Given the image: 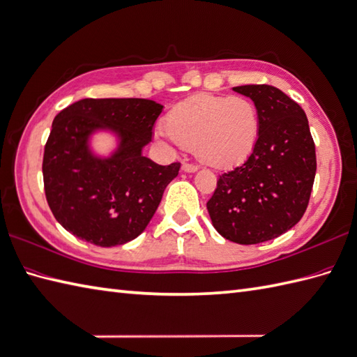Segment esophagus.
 Instances as JSON below:
<instances>
[{
	"label": "esophagus",
	"mask_w": 357,
	"mask_h": 357,
	"mask_svg": "<svg viewBox=\"0 0 357 357\" xmlns=\"http://www.w3.org/2000/svg\"><path fill=\"white\" fill-rule=\"evenodd\" d=\"M182 172H185V173H195L196 170H197V165H195V164H188V162H184L182 164Z\"/></svg>",
	"instance_id": "esophagus-1"
}]
</instances>
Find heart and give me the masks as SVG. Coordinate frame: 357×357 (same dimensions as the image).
<instances>
[{"label":"heart","mask_w":357,"mask_h":357,"mask_svg":"<svg viewBox=\"0 0 357 357\" xmlns=\"http://www.w3.org/2000/svg\"><path fill=\"white\" fill-rule=\"evenodd\" d=\"M162 143L173 141L190 149L199 161L214 169H231L252 155L260 137V115L246 97L197 94L185 98L165 115Z\"/></svg>","instance_id":"heart-1"}]
</instances>
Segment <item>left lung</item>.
<instances>
[{"label": "left lung", "mask_w": 357, "mask_h": 357, "mask_svg": "<svg viewBox=\"0 0 357 357\" xmlns=\"http://www.w3.org/2000/svg\"><path fill=\"white\" fill-rule=\"evenodd\" d=\"M260 115L252 155L223 173L206 210L218 233L240 245L275 238L295 227L307 208L317 155L301 106L271 85L234 86Z\"/></svg>", "instance_id": "obj_1"}]
</instances>
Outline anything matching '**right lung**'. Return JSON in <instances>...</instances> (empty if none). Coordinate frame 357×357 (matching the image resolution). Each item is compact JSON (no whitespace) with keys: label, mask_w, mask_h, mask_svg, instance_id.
<instances>
[{"label":"right lung","mask_w":357,"mask_h":357,"mask_svg":"<svg viewBox=\"0 0 357 357\" xmlns=\"http://www.w3.org/2000/svg\"><path fill=\"white\" fill-rule=\"evenodd\" d=\"M162 107L147 98H84L56 115L43 173L47 202L66 231L111 248L146 229L181 167L143 155ZM102 131L116 138L107 155L92 149Z\"/></svg>","instance_id":"right-lung-1"}]
</instances>
